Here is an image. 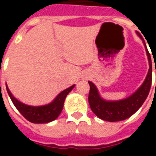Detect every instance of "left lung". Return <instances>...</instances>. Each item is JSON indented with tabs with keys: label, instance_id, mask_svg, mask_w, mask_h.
Segmentation results:
<instances>
[{
	"label": "left lung",
	"instance_id": "left-lung-1",
	"mask_svg": "<svg viewBox=\"0 0 156 156\" xmlns=\"http://www.w3.org/2000/svg\"><path fill=\"white\" fill-rule=\"evenodd\" d=\"M137 34L141 38V34L139 33ZM146 50L149 62V70L146 80L140 88L128 98L115 101H105L101 98L94 84L91 81H88L90 86L88 102L91 110L96 116L108 122H119L128 119L141 108L145 100L147 99L152 84V62L150 54L148 53L147 49Z\"/></svg>",
	"mask_w": 156,
	"mask_h": 156
}]
</instances>
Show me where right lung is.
I'll use <instances>...</instances> for the list:
<instances>
[{
	"label": "right lung",
	"mask_w": 156,
	"mask_h": 156,
	"mask_svg": "<svg viewBox=\"0 0 156 156\" xmlns=\"http://www.w3.org/2000/svg\"><path fill=\"white\" fill-rule=\"evenodd\" d=\"M74 87L75 85L71 86L69 88L65 89L62 93L59 94L56 98L50 104L41 106V107L28 106L21 102L12 94L8 86H7V91L15 108L27 121L33 123H47L55 120L59 116V115L62 110L66 96L74 88Z\"/></svg>",
	"instance_id": "right-lung-1"
}]
</instances>
